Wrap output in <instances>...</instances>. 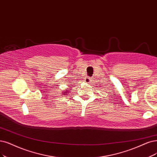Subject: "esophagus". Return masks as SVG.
I'll list each match as a JSON object with an SVG mask.
<instances>
[{"instance_id":"1","label":"esophagus","mask_w":157,"mask_h":157,"mask_svg":"<svg viewBox=\"0 0 157 157\" xmlns=\"http://www.w3.org/2000/svg\"><path fill=\"white\" fill-rule=\"evenodd\" d=\"M90 82V79L89 78H85V82L86 83H89Z\"/></svg>"}]
</instances>
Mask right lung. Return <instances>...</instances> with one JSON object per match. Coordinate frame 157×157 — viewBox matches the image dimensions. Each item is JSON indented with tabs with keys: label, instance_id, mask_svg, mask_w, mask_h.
<instances>
[{
	"label": "right lung",
	"instance_id": "obj_1",
	"mask_svg": "<svg viewBox=\"0 0 157 157\" xmlns=\"http://www.w3.org/2000/svg\"><path fill=\"white\" fill-rule=\"evenodd\" d=\"M71 87H72V86H71ZM71 90V89H70ZM70 91H68V89H67V90L66 91H65V92H63V95H66V94H68V92H69Z\"/></svg>",
	"mask_w": 157,
	"mask_h": 157
}]
</instances>
